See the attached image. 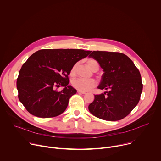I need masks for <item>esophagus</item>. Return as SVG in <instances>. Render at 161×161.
Segmentation results:
<instances>
[{
  "mask_svg": "<svg viewBox=\"0 0 161 161\" xmlns=\"http://www.w3.org/2000/svg\"><path fill=\"white\" fill-rule=\"evenodd\" d=\"M78 93L82 94H86L85 92H82V91H80V90H78Z\"/></svg>",
  "mask_w": 161,
  "mask_h": 161,
  "instance_id": "esophagus-1",
  "label": "esophagus"
}]
</instances>
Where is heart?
I'll use <instances>...</instances> for the list:
<instances>
[{
  "label": "heart",
  "instance_id": "heart-1",
  "mask_svg": "<svg viewBox=\"0 0 161 161\" xmlns=\"http://www.w3.org/2000/svg\"><path fill=\"white\" fill-rule=\"evenodd\" d=\"M86 64L93 71L96 70H98L99 69V64L98 62L94 59H88L86 61ZM78 64H75L72 67L70 71V75L71 76H75L76 75V71L77 68ZM96 81L93 78L90 79H84V78H77L74 80L72 81V85L73 87L78 90H80L82 92H88L91 90L94 87L96 86Z\"/></svg>",
  "mask_w": 161,
  "mask_h": 161
}]
</instances>
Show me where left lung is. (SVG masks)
<instances>
[{
  "instance_id": "1",
  "label": "left lung",
  "mask_w": 161,
  "mask_h": 161,
  "mask_svg": "<svg viewBox=\"0 0 161 161\" xmlns=\"http://www.w3.org/2000/svg\"><path fill=\"white\" fill-rule=\"evenodd\" d=\"M103 69L99 89L108 91L94 95L88 109L95 117L108 120L123 119L138 103L143 90L140 73L133 62L119 52L94 51L89 56Z\"/></svg>"
}]
</instances>
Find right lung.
Masks as SVG:
<instances>
[{
    "label": "right lung",
    "instance_id": "add662e5",
    "mask_svg": "<svg viewBox=\"0 0 161 161\" xmlns=\"http://www.w3.org/2000/svg\"><path fill=\"white\" fill-rule=\"evenodd\" d=\"M90 51L76 49H44L33 53L23 64L17 78L18 99L26 109L40 118L62 114L76 90L69 85L73 65ZM64 88L60 91L56 88Z\"/></svg>",
    "mask_w": 161,
    "mask_h": 161
}]
</instances>
